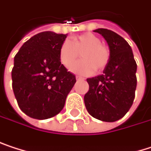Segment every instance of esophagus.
<instances>
[{"instance_id":"obj_1","label":"esophagus","mask_w":151,"mask_h":151,"mask_svg":"<svg viewBox=\"0 0 151 151\" xmlns=\"http://www.w3.org/2000/svg\"><path fill=\"white\" fill-rule=\"evenodd\" d=\"M84 78L83 77H82V76H76V80H83Z\"/></svg>"}]
</instances>
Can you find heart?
<instances>
[{
  "mask_svg": "<svg viewBox=\"0 0 151 151\" xmlns=\"http://www.w3.org/2000/svg\"><path fill=\"white\" fill-rule=\"evenodd\" d=\"M101 42L98 36L91 33L76 36L72 42L64 41L59 50L60 63L69 69L81 53L83 60L72 66V72L79 75H91L95 69L103 70L109 64L110 50Z\"/></svg>",
  "mask_w": 151,
  "mask_h": 151,
  "instance_id": "heart-1",
  "label": "heart"
}]
</instances>
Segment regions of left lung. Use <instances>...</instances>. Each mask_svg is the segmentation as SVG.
<instances>
[{"label":"left lung","mask_w":151,"mask_h":151,"mask_svg":"<svg viewBox=\"0 0 151 151\" xmlns=\"http://www.w3.org/2000/svg\"><path fill=\"white\" fill-rule=\"evenodd\" d=\"M103 36L110 59L103 74L87 78L89 91L84 104L91 116L104 122L122 118L133 105L137 84V64L129 43L116 33L98 28L94 30Z\"/></svg>","instance_id":"obj_1"}]
</instances>
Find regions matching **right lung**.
Segmentation results:
<instances>
[{"mask_svg":"<svg viewBox=\"0 0 151 151\" xmlns=\"http://www.w3.org/2000/svg\"><path fill=\"white\" fill-rule=\"evenodd\" d=\"M68 34L39 33L27 41L14 58L12 89L18 107L39 120L58 115L76 80L60 63L59 50Z\"/></svg>","mask_w":151,"mask_h":151,"instance_id":"obj_1","label":"right lung"}]
</instances>
